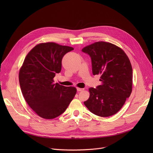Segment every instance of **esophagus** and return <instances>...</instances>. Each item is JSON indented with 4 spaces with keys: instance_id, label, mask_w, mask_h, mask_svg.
I'll return each instance as SVG.
<instances>
[{
    "instance_id": "1",
    "label": "esophagus",
    "mask_w": 153,
    "mask_h": 153,
    "mask_svg": "<svg viewBox=\"0 0 153 153\" xmlns=\"http://www.w3.org/2000/svg\"><path fill=\"white\" fill-rule=\"evenodd\" d=\"M84 89H82V88H79V87H77V91H84Z\"/></svg>"
}]
</instances>
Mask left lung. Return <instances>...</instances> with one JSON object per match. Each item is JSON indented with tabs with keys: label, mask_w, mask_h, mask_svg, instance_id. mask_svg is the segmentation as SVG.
I'll return each instance as SVG.
<instances>
[{
	"label": "left lung",
	"mask_w": 153,
	"mask_h": 153,
	"mask_svg": "<svg viewBox=\"0 0 153 153\" xmlns=\"http://www.w3.org/2000/svg\"><path fill=\"white\" fill-rule=\"evenodd\" d=\"M82 51L91 58L92 73L100 75L101 85L89 89L84 102L92 114L102 117L113 115L122 108L132 92V66L125 51L105 42H95Z\"/></svg>",
	"instance_id": "8db88e82"
}]
</instances>
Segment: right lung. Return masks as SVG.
<instances>
[{
    "instance_id": "obj_1",
    "label": "right lung",
    "mask_w": 153,
    "mask_h": 153,
    "mask_svg": "<svg viewBox=\"0 0 153 153\" xmlns=\"http://www.w3.org/2000/svg\"><path fill=\"white\" fill-rule=\"evenodd\" d=\"M72 47L53 42L36 45L27 54L19 71V82L25 100L40 117L53 119L66 110L77 89L54 83L61 71L63 56Z\"/></svg>"
}]
</instances>
